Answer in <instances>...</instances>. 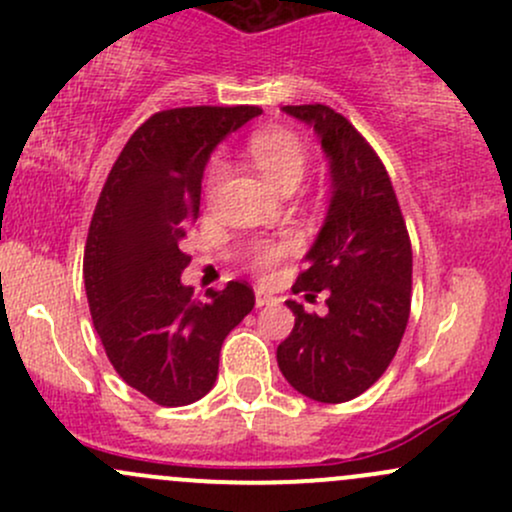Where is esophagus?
<instances>
[{"label": "esophagus", "mask_w": 512, "mask_h": 512, "mask_svg": "<svg viewBox=\"0 0 512 512\" xmlns=\"http://www.w3.org/2000/svg\"><path fill=\"white\" fill-rule=\"evenodd\" d=\"M274 301H276V298L272 296V293H267L264 289H255V305H257V308H262V305H269Z\"/></svg>", "instance_id": "esophagus-1"}]
</instances>
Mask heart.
Here are the masks:
<instances>
[{"instance_id":"obj_1","label":"heart","mask_w":512,"mask_h":512,"mask_svg":"<svg viewBox=\"0 0 512 512\" xmlns=\"http://www.w3.org/2000/svg\"><path fill=\"white\" fill-rule=\"evenodd\" d=\"M248 156L264 178L284 192H291L303 180L310 163V151L303 139L293 129L279 125L262 127L257 132H252L248 139ZM223 175H226V166H223L221 158H214L207 168L209 195H214L219 190ZM293 250H296V240L293 238L260 240L250 252V267L255 272L267 274L284 257H289Z\"/></svg>"}]
</instances>
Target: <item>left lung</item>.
Wrapping results in <instances>:
<instances>
[{"label":"left lung","instance_id":"left-lung-1","mask_svg":"<svg viewBox=\"0 0 512 512\" xmlns=\"http://www.w3.org/2000/svg\"><path fill=\"white\" fill-rule=\"evenodd\" d=\"M315 127L332 163V202L293 293L327 291V315H296L276 349L293 390L339 404L366 392L395 358L411 310V240L390 175L358 129L330 105H286Z\"/></svg>","mask_w":512,"mask_h":512}]
</instances>
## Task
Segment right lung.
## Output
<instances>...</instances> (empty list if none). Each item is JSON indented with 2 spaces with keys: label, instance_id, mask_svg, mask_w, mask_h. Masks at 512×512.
Instances as JSON below:
<instances>
[{
  "label": "right lung",
  "instance_id": "obj_1",
  "mask_svg": "<svg viewBox=\"0 0 512 512\" xmlns=\"http://www.w3.org/2000/svg\"><path fill=\"white\" fill-rule=\"evenodd\" d=\"M257 105H190L154 113L117 156L84 250L93 327L122 380L161 407H185L214 387L228 332L250 313L248 281L199 301L180 284V240L199 214L207 158Z\"/></svg>",
  "mask_w": 512,
  "mask_h": 512
}]
</instances>
